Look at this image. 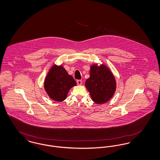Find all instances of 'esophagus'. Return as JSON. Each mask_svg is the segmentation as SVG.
I'll use <instances>...</instances> for the list:
<instances>
[{
    "instance_id": "esophagus-1",
    "label": "esophagus",
    "mask_w": 160,
    "mask_h": 160,
    "mask_svg": "<svg viewBox=\"0 0 160 160\" xmlns=\"http://www.w3.org/2000/svg\"><path fill=\"white\" fill-rule=\"evenodd\" d=\"M77 83L78 85H82V81L81 80H77Z\"/></svg>"
}]
</instances>
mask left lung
I'll return each instance as SVG.
<instances>
[{
  "label": "left lung",
  "mask_w": 160,
  "mask_h": 160,
  "mask_svg": "<svg viewBox=\"0 0 160 160\" xmlns=\"http://www.w3.org/2000/svg\"><path fill=\"white\" fill-rule=\"evenodd\" d=\"M92 99L97 104H104L111 99L116 89V83L113 73L104 64L91 67L90 77L85 83Z\"/></svg>",
  "instance_id": "1"
}]
</instances>
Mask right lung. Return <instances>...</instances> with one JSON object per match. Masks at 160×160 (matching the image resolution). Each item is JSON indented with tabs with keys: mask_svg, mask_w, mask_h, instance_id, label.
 <instances>
[{
	"mask_svg": "<svg viewBox=\"0 0 160 160\" xmlns=\"http://www.w3.org/2000/svg\"><path fill=\"white\" fill-rule=\"evenodd\" d=\"M76 84L75 80L63 66L54 65L46 76L44 85L51 99L61 102L67 98L70 89Z\"/></svg>",
	"mask_w": 160,
	"mask_h": 160,
	"instance_id": "obj_1",
	"label": "right lung"
}]
</instances>
